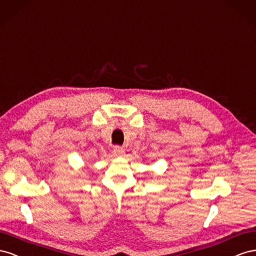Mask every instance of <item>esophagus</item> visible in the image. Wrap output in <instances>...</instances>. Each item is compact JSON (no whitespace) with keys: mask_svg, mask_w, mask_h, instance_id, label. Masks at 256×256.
<instances>
[{"mask_svg":"<svg viewBox=\"0 0 256 256\" xmlns=\"http://www.w3.org/2000/svg\"><path fill=\"white\" fill-rule=\"evenodd\" d=\"M112 152L116 156H122L124 154V149L120 146H114Z\"/></svg>","mask_w":256,"mask_h":256,"instance_id":"esophagus-1","label":"esophagus"}]
</instances>
